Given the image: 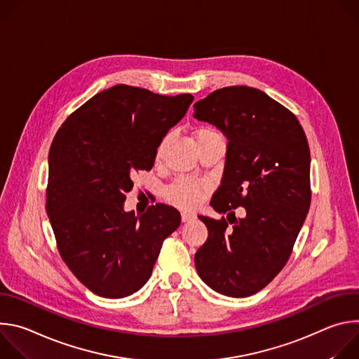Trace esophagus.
I'll return each mask as SVG.
<instances>
[{
  "label": "esophagus",
  "instance_id": "34e87169",
  "mask_svg": "<svg viewBox=\"0 0 359 359\" xmlns=\"http://www.w3.org/2000/svg\"><path fill=\"white\" fill-rule=\"evenodd\" d=\"M194 219V215L193 213H189V212H182V222H190Z\"/></svg>",
  "mask_w": 359,
  "mask_h": 359
}]
</instances>
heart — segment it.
Here are the masks:
<instances>
[{
  "instance_id": "b5f03b06",
  "label": "heart",
  "mask_w": 359,
  "mask_h": 359,
  "mask_svg": "<svg viewBox=\"0 0 359 359\" xmlns=\"http://www.w3.org/2000/svg\"><path fill=\"white\" fill-rule=\"evenodd\" d=\"M217 132H215L210 128H201L197 130V142L203 137L210 136V135H216ZM168 143V137H163L162 142L159 143L158 149H156V159H161L165 147ZM204 186L200 182L191 180V179H179L177 182H175L168 190H166V198L168 201H170L175 206L179 208H193L197 204V201L200 200L201 191H203Z\"/></svg>"
}]
</instances>
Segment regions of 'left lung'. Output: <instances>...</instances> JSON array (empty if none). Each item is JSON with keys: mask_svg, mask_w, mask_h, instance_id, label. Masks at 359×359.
Masks as SVG:
<instances>
[{"mask_svg": "<svg viewBox=\"0 0 359 359\" xmlns=\"http://www.w3.org/2000/svg\"><path fill=\"white\" fill-rule=\"evenodd\" d=\"M193 116L227 137L222 183L196 252L200 278L227 297L263 290L285 266L311 203L310 147L298 119L260 89L229 86L193 105ZM246 210L243 219L232 209ZM230 222L232 226H229Z\"/></svg>", "mask_w": 359, "mask_h": 359, "instance_id": "1", "label": "left lung"}]
</instances>
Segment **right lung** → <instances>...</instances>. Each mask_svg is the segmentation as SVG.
I'll return each mask as SVG.
<instances>
[{"mask_svg":"<svg viewBox=\"0 0 359 359\" xmlns=\"http://www.w3.org/2000/svg\"><path fill=\"white\" fill-rule=\"evenodd\" d=\"M193 99L115 85L76 109L50 144L46 213L62 260L99 297L140 290L180 226V213L166 204L136 216L123 203L133 172L153 168L159 143Z\"/></svg>","mask_w":359,"mask_h":359,"instance_id":"1","label":"right lung"}]
</instances>
